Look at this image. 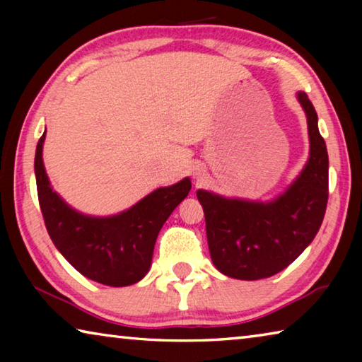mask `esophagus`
Wrapping results in <instances>:
<instances>
[{"mask_svg": "<svg viewBox=\"0 0 362 362\" xmlns=\"http://www.w3.org/2000/svg\"><path fill=\"white\" fill-rule=\"evenodd\" d=\"M204 175V169L203 168H193V177L194 179H201Z\"/></svg>", "mask_w": 362, "mask_h": 362, "instance_id": "1", "label": "esophagus"}]
</instances>
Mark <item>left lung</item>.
<instances>
[{
  "mask_svg": "<svg viewBox=\"0 0 362 362\" xmlns=\"http://www.w3.org/2000/svg\"><path fill=\"white\" fill-rule=\"evenodd\" d=\"M308 118L310 159L302 174L272 203L226 199L198 189L214 265L230 278L255 281L289 267L320 231L329 198V156L308 95L298 93Z\"/></svg>",
  "mask_w": 362,
  "mask_h": 362,
  "instance_id": "1",
  "label": "left lung"
}]
</instances>
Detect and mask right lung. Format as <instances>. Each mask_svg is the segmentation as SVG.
I'll list each match as a JSON object with an SVG mask.
<instances>
[{"label":"right lung","instance_id":"1","mask_svg":"<svg viewBox=\"0 0 362 362\" xmlns=\"http://www.w3.org/2000/svg\"><path fill=\"white\" fill-rule=\"evenodd\" d=\"M36 145L35 174L40 207L52 243L73 268L95 283L131 286L148 273L158 233L192 188L189 179L158 188L131 209L113 217H89L73 211L49 185L42 142Z\"/></svg>","mask_w":362,"mask_h":362}]
</instances>
